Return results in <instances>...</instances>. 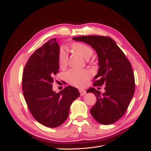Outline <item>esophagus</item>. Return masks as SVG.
<instances>
[{
  "mask_svg": "<svg viewBox=\"0 0 151 151\" xmlns=\"http://www.w3.org/2000/svg\"><path fill=\"white\" fill-rule=\"evenodd\" d=\"M79 92L81 96L84 95L86 93V91L84 90V89H79Z\"/></svg>",
  "mask_w": 151,
  "mask_h": 151,
  "instance_id": "obj_1",
  "label": "esophagus"
}]
</instances>
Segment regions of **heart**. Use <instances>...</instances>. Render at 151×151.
Segmentation results:
<instances>
[{
  "label": "heart",
  "instance_id": "obj_1",
  "mask_svg": "<svg viewBox=\"0 0 151 151\" xmlns=\"http://www.w3.org/2000/svg\"><path fill=\"white\" fill-rule=\"evenodd\" d=\"M74 50L78 52L85 59H89L93 54V50L90 47L84 43H75L72 45ZM68 60V54L64 48H61L58 55V63L60 67L66 65ZM65 78L69 83L77 87H82L84 85L85 81L88 80L90 74L86 70L70 69L65 75Z\"/></svg>",
  "mask_w": 151,
  "mask_h": 151
}]
</instances>
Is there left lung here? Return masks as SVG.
Masks as SVG:
<instances>
[{"label":"left lung","mask_w":151,"mask_h":151,"mask_svg":"<svg viewBox=\"0 0 151 151\" xmlns=\"http://www.w3.org/2000/svg\"><path fill=\"white\" fill-rule=\"evenodd\" d=\"M73 40L89 45L98 55L99 69L93 85H105V91L101 93L94 88L86 91L97 98L91 114L99 123H114L123 116L134 93L135 80L130 62L110 37L84 36Z\"/></svg>","instance_id":"obj_1"}]
</instances>
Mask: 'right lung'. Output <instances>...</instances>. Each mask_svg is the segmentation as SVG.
I'll use <instances>...</instances> for the list:
<instances>
[{
	"instance_id": "obj_1",
	"label": "right lung",
	"mask_w": 151,
	"mask_h": 151,
	"mask_svg": "<svg viewBox=\"0 0 151 151\" xmlns=\"http://www.w3.org/2000/svg\"><path fill=\"white\" fill-rule=\"evenodd\" d=\"M59 45L50 40L32 54L24 66L22 78L23 95L32 115L49 128L60 126L69 116L72 102L80 93L67 86L59 93L52 90L53 76L58 72Z\"/></svg>"
}]
</instances>
